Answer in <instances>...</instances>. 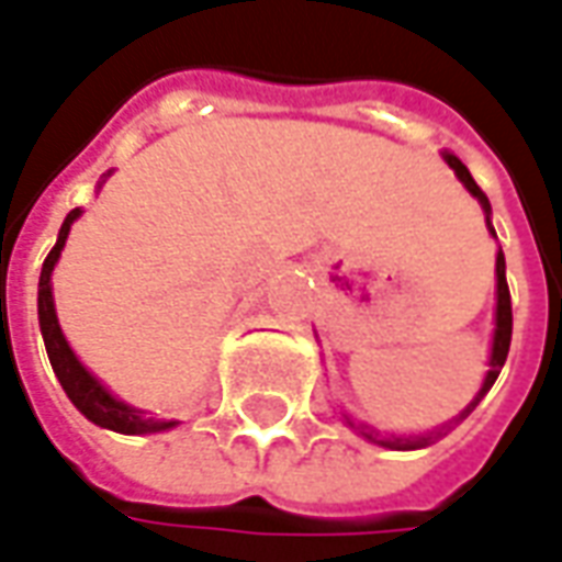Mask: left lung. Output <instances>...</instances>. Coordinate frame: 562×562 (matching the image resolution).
<instances>
[{"label":"left lung","instance_id":"8db88e82","mask_svg":"<svg viewBox=\"0 0 562 562\" xmlns=\"http://www.w3.org/2000/svg\"><path fill=\"white\" fill-rule=\"evenodd\" d=\"M442 160H446L448 167L454 169V176H458V182L464 184L467 191L480 201V206H483L485 213V225H488V235H495V228H492V203H488V198L483 194V188L473 182V176H470V169L454 157V154H448V150H442ZM507 266H504V254L498 250V256H495V334H492V356H488V371H485V380L483 386H480V393L473 395V402L467 405L464 412L458 414L454 420H448V424H442V427H436V430L430 432H417V436H395V432H383L374 430L371 424H361V420H352V414L342 412V420H346V427H352V430L359 432L361 439H368V442H374V446H383V448H395V451H414V448H427L432 446L436 439H442L451 427H458L461 420H464L467 414L473 412L476 405H480V398H483L488 390H492V383L498 380L501 368H504V361H507V352H510V334H514V312H510V290H507Z\"/></svg>","mask_w":562,"mask_h":562}]
</instances>
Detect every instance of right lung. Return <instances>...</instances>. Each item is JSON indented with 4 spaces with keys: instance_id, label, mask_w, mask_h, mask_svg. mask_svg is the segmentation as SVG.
I'll return each mask as SVG.
<instances>
[{
    "instance_id": "right-lung-1",
    "label": "right lung",
    "mask_w": 562,
    "mask_h": 562,
    "mask_svg": "<svg viewBox=\"0 0 562 562\" xmlns=\"http://www.w3.org/2000/svg\"><path fill=\"white\" fill-rule=\"evenodd\" d=\"M111 176V172H108ZM104 176V179H108ZM104 179L98 182V188L104 184ZM82 216V210H70L67 220H64L61 232H58V240L52 247V254L45 256L43 272H40V330H43L45 352H48V361H52V371L55 378L61 380L64 393L67 398L77 405V412L92 420L95 427H104V430L123 432V436H148V432H167L172 427H179V420H167V417H157V414L142 412L130 402L116 398L101 380L77 359V352L70 349V342L64 337L61 325H58V312H55V296H52V272L61 259L64 244H67V235H70V225Z\"/></svg>"
}]
</instances>
